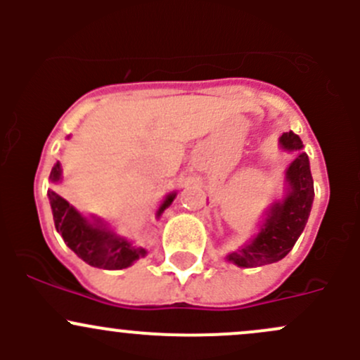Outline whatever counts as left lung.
<instances>
[{
  "label": "left lung",
  "instance_id": "obj_1",
  "mask_svg": "<svg viewBox=\"0 0 360 360\" xmlns=\"http://www.w3.org/2000/svg\"><path fill=\"white\" fill-rule=\"evenodd\" d=\"M281 144L284 150L297 151V157L288 169V197L271 207L266 223L252 244L228 256L238 266H263L281 261L288 256L307 226L315 195L308 155L301 151L303 143L294 132L282 134Z\"/></svg>",
  "mask_w": 360,
  "mask_h": 360
}]
</instances>
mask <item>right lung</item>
Instances as JSON below:
<instances>
[{"instance_id":"obj_1","label":"right lung","mask_w":360,"mask_h":360,"mask_svg":"<svg viewBox=\"0 0 360 360\" xmlns=\"http://www.w3.org/2000/svg\"><path fill=\"white\" fill-rule=\"evenodd\" d=\"M59 179L60 165L56 163L52 172H50V181L56 183ZM49 198L50 205H52L56 230L63 235L68 248L75 250L78 257H82L90 266L104 268V270H122V268L130 266L134 261L146 254L144 249L134 248V245H130V242L118 238L99 224L89 223L53 190H49ZM174 198H176L174 193L165 198V202L160 205L157 216H160L172 203Z\"/></svg>"}]
</instances>
